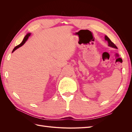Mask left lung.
<instances>
[{
    "mask_svg": "<svg viewBox=\"0 0 132 132\" xmlns=\"http://www.w3.org/2000/svg\"><path fill=\"white\" fill-rule=\"evenodd\" d=\"M105 40L106 41H107V42H108V44H109V45H108V46H110V47H112V48H116V49H117V46H116L112 42L111 40H110V39L106 35L105 36Z\"/></svg>",
    "mask_w": 132,
    "mask_h": 132,
    "instance_id": "1",
    "label": "left lung"
}]
</instances>
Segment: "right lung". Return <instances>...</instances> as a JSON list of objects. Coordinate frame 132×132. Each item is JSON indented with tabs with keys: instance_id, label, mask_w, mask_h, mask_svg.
Returning <instances> with one entry per match:
<instances>
[{
	"instance_id": "add662e5",
	"label": "right lung",
	"mask_w": 132,
	"mask_h": 132,
	"mask_svg": "<svg viewBox=\"0 0 132 132\" xmlns=\"http://www.w3.org/2000/svg\"><path fill=\"white\" fill-rule=\"evenodd\" d=\"M31 35V33H29V34H27L25 36V37H24V38L23 39V40H22V42L20 44V45H18L17 46H16L14 48V50H13V52H12V53L13 52H14L16 50H17L18 48H19V47H21L22 45H24V43L26 42V41L28 39V38H29V37H30V36Z\"/></svg>"
}]
</instances>
